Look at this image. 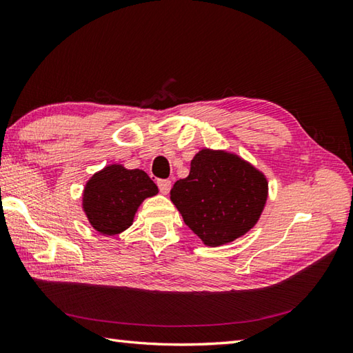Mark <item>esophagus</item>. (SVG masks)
<instances>
[{
    "mask_svg": "<svg viewBox=\"0 0 353 353\" xmlns=\"http://www.w3.org/2000/svg\"><path fill=\"white\" fill-rule=\"evenodd\" d=\"M157 186L162 194H168L171 190V182L170 181H157Z\"/></svg>",
    "mask_w": 353,
    "mask_h": 353,
    "instance_id": "esophagus-1",
    "label": "esophagus"
}]
</instances>
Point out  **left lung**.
<instances>
[{
    "label": "left lung",
    "mask_w": 353,
    "mask_h": 353,
    "mask_svg": "<svg viewBox=\"0 0 353 353\" xmlns=\"http://www.w3.org/2000/svg\"><path fill=\"white\" fill-rule=\"evenodd\" d=\"M186 226L208 247H220L254 228L268 199L264 172L228 150L201 148L186 179L170 191Z\"/></svg>",
    "instance_id": "left-lung-1"
}]
</instances>
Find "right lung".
<instances>
[{
    "instance_id": "right-lung-1",
    "label": "right lung",
    "mask_w": 353,
    "mask_h": 353,
    "mask_svg": "<svg viewBox=\"0 0 353 353\" xmlns=\"http://www.w3.org/2000/svg\"><path fill=\"white\" fill-rule=\"evenodd\" d=\"M157 192L145 171L110 163L88 179L81 192V209L99 234L112 236L129 229L142 201Z\"/></svg>"
}]
</instances>
